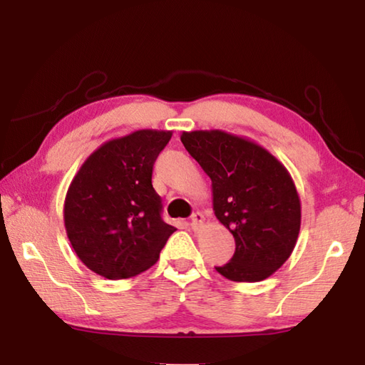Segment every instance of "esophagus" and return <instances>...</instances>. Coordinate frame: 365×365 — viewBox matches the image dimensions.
Masks as SVG:
<instances>
[{
    "instance_id": "obj_1",
    "label": "esophagus",
    "mask_w": 365,
    "mask_h": 365,
    "mask_svg": "<svg viewBox=\"0 0 365 365\" xmlns=\"http://www.w3.org/2000/svg\"><path fill=\"white\" fill-rule=\"evenodd\" d=\"M202 224H205V215H202L201 212H195L193 215H191V228L193 230H200V227H202Z\"/></svg>"
}]
</instances>
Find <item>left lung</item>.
<instances>
[{
  "instance_id": "8db88e82",
  "label": "left lung",
  "mask_w": 365,
  "mask_h": 365,
  "mask_svg": "<svg viewBox=\"0 0 365 365\" xmlns=\"http://www.w3.org/2000/svg\"><path fill=\"white\" fill-rule=\"evenodd\" d=\"M182 143L212 182L215 217L235 238L220 275L261 282L292 256L301 227V201L279 159L255 141L224 130L183 132Z\"/></svg>"
}]
</instances>
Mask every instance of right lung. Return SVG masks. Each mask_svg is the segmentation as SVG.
<instances>
[{"label":"right lung","mask_w":365,"mask_h":365,"mask_svg":"<svg viewBox=\"0 0 365 365\" xmlns=\"http://www.w3.org/2000/svg\"><path fill=\"white\" fill-rule=\"evenodd\" d=\"M169 130H137L86 158L64 201V225L86 267L109 280L130 279L158 262L175 227L160 217L153 165Z\"/></svg>","instance_id":"1"}]
</instances>
